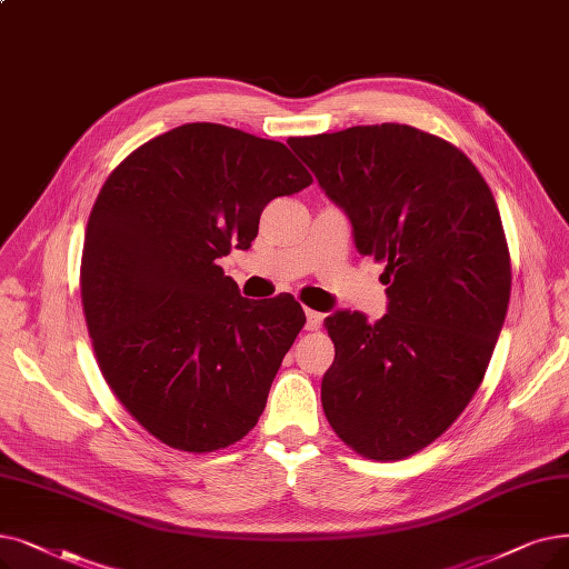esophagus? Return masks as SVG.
I'll use <instances>...</instances> for the list:
<instances>
[{
	"label": "esophagus",
	"mask_w": 569,
	"mask_h": 569,
	"mask_svg": "<svg viewBox=\"0 0 569 569\" xmlns=\"http://www.w3.org/2000/svg\"><path fill=\"white\" fill-rule=\"evenodd\" d=\"M307 313V330H318L320 323H323V313L313 311V309H305Z\"/></svg>",
	"instance_id": "obj_1"
}]
</instances>
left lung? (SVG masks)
Returning <instances> with one entry per match:
<instances>
[{"instance_id": "obj_1", "label": "left lung", "mask_w": 569, "mask_h": 569, "mask_svg": "<svg viewBox=\"0 0 569 569\" xmlns=\"http://www.w3.org/2000/svg\"><path fill=\"white\" fill-rule=\"evenodd\" d=\"M288 143L351 218L358 251L386 264L383 318H326L335 362L323 411L356 453L409 458L456 423L496 351L511 295L496 197L460 148L411 126Z\"/></svg>"}]
</instances>
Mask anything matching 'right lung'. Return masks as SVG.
<instances>
[{"mask_svg": "<svg viewBox=\"0 0 569 569\" xmlns=\"http://www.w3.org/2000/svg\"><path fill=\"white\" fill-rule=\"evenodd\" d=\"M281 141L188 122L141 143L92 204L81 302L118 402L171 449L249 435L307 316L292 295L246 300L216 260L246 251L262 209L311 186Z\"/></svg>", "mask_w": 569, "mask_h": 569, "instance_id": "obj_1", "label": "right lung"}]
</instances>
